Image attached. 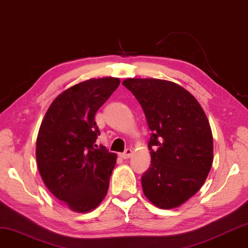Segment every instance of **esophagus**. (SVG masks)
Returning <instances> with one entry per match:
<instances>
[{"label":"esophagus","instance_id":"obj_1","mask_svg":"<svg viewBox=\"0 0 248 248\" xmlns=\"http://www.w3.org/2000/svg\"><path fill=\"white\" fill-rule=\"evenodd\" d=\"M131 155H133V150H131V149H127L124 153H121V158L122 159H129Z\"/></svg>","mask_w":248,"mask_h":248}]
</instances>
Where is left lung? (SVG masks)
I'll use <instances>...</instances> for the list:
<instances>
[{
	"instance_id": "1",
	"label": "left lung",
	"mask_w": 248,
	"mask_h": 248,
	"mask_svg": "<svg viewBox=\"0 0 248 248\" xmlns=\"http://www.w3.org/2000/svg\"><path fill=\"white\" fill-rule=\"evenodd\" d=\"M133 93L152 131L147 147L151 166L142 176L143 192L161 209L180 207L205 183L213 164V134L193 95L160 79L129 78Z\"/></svg>"
}]
</instances>
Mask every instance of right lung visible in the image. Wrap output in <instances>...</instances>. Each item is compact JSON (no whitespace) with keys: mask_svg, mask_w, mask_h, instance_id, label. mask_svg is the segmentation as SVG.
<instances>
[{"mask_svg":"<svg viewBox=\"0 0 248 248\" xmlns=\"http://www.w3.org/2000/svg\"><path fill=\"white\" fill-rule=\"evenodd\" d=\"M120 80L106 77L74 84L56 97L41 122L36 164L46 186L71 211L92 212L108 193L117 155L96 149L95 117Z\"/></svg>","mask_w":248,"mask_h":248,"instance_id":"1","label":"right lung"}]
</instances>
